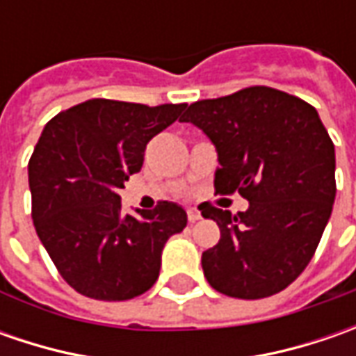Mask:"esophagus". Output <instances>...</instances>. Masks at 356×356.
Listing matches in <instances>:
<instances>
[{
	"label": "esophagus",
	"mask_w": 356,
	"mask_h": 356,
	"mask_svg": "<svg viewBox=\"0 0 356 356\" xmlns=\"http://www.w3.org/2000/svg\"><path fill=\"white\" fill-rule=\"evenodd\" d=\"M200 218H202V213H200L196 208H188V220H190V222H198Z\"/></svg>",
	"instance_id": "esophagus-1"
}]
</instances>
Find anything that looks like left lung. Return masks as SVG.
<instances>
[{"label": "left lung", "instance_id": "8db88e82", "mask_svg": "<svg viewBox=\"0 0 356 356\" xmlns=\"http://www.w3.org/2000/svg\"><path fill=\"white\" fill-rule=\"evenodd\" d=\"M192 122L218 150L213 186L250 202L245 212L204 206L220 241L202 253L216 291L264 299L283 291L311 261L335 202V146L317 111L271 87H248L190 104Z\"/></svg>", "mask_w": 356, "mask_h": 356}]
</instances>
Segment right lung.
<instances>
[{
    "label": "right lung",
    "instance_id": "right-lung-1",
    "mask_svg": "<svg viewBox=\"0 0 356 356\" xmlns=\"http://www.w3.org/2000/svg\"><path fill=\"white\" fill-rule=\"evenodd\" d=\"M184 108L90 99L45 124L29 160L33 226L81 295L127 301L156 283L164 243L184 229L188 216L172 202L122 213L118 190L143 168L150 138Z\"/></svg>",
    "mask_w": 356,
    "mask_h": 356
}]
</instances>
